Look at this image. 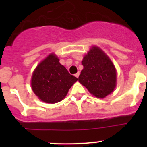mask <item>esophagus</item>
<instances>
[{"label":"esophagus","instance_id":"obj_1","mask_svg":"<svg viewBox=\"0 0 147 147\" xmlns=\"http://www.w3.org/2000/svg\"><path fill=\"white\" fill-rule=\"evenodd\" d=\"M79 76H80V72H78V73H76V74H75V76H76V77H79Z\"/></svg>","mask_w":147,"mask_h":147}]
</instances>
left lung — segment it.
I'll list each match as a JSON object with an SVG mask.
<instances>
[{"instance_id":"obj_1","label":"left lung","mask_w":147,"mask_h":147,"mask_svg":"<svg viewBox=\"0 0 147 147\" xmlns=\"http://www.w3.org/2000/svg\"><path fill=\"white\" fill-rule=\"evenodd\" d=\"M83 70L79 81L90 93L103 98L113 91L116 84V71L113 62L98 47L92 48L82 61Z\"/></svg>"}]
</instances>
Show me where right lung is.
<instances>
[{
    "mask_svg": "<svg viewBox=\"0 0 147 147\" xmlns=\"http://www.w3.org/2000/svg\"><path fill=\"white\" fill-rule=\"evenodd\" d=\"M77 80L59 63V59L51 54L34 71L32 87L34 93L42 102L54 104L63 99Z\"/></svg>",
    "mask_w": 147,
    "mask_h": 147,
    "instance_id": "1",
    "label": "right lung"
}]
</instances>
